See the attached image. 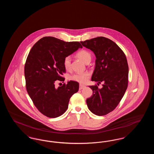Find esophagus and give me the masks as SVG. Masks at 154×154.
<instances>
[{
  "label": "esophagus",
  "instance_id": "1",
  "mask_svg": "<svg viewBox=\"0 0 154 154\" xmlns=\"http://www.w3.org/2000/svg\"><path fill=\"white\" fill-rule=\"evenodd\" d=\"M85 87V85H82V84H80V87H79V89H82L83 88H84Z\"/></svg>",
  "mask_w": 154,
  "mask_h": 154
}]
</instances>
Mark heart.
Masks as SVG:
<instances>
[{"label":"heart","mask_w":154,"mask_h":154,"mask_svg":"<svg viewBox=\"0 0 154 154\" xmlns=\"http://www.w3.org/2000/svg\"><path fill=\"white\" fill-rule=\"evenodd\" d=\"M77 57L80 59L84 63H87L91 60V54L87 50H81L77 53ZM71 58L69 56L66 57L63 60V66L66 70H69L70 67ZM89 77V73L88 72L84 73H77L74 74L70 76V80L75 81L81 83H84L87 82Z\"/></svg>","instance_id":"1"}]
</instances>
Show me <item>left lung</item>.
Segmentation results:
<instances>
[{"mask_svg":"<svg viewBox=\"0 0 154 154\" xmlns=\"http://www.w3.org/2000/svg\"><path fill=\"white\" fill-rule=\"evenodd\" d=\"M82 45L94 52L95 67L91 80L103 83V87L89 86L93 95L87 99L89 110L97 116H104L114 110L128 87L129 67L124 52L116 43L104 37H97Z\"/></svg>","mask_w":154,"mask_h":154,"instance_id":"left-lung-1","label":"left lung"}]
</instances>
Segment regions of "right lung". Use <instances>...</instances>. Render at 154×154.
I'll return each mask as SVG.
<instances>
[{
	"label": "right lung",
	"mask_w": 154,
	"mask_h": 154,
	"mask_svg": "<svg viewBox=\"0 0 154 154\" xmlns=\"http://www.w3.org/2000/svg\"><path fill=\"white\" fill-rule=\"evenodd\" d=\"M82 48L78 42H66L54 37H44L31 48L24 68L27 92L38 111L49 118L62 115L70 97L78 92L79 84L70 81L56 88L57 80L64 81L63 60Z\"/></svg>",
	"instance_id": "add662e5"
}]
</instances>
